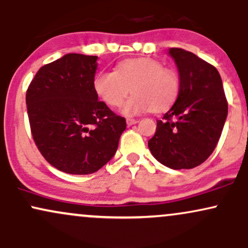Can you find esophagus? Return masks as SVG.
I'll return each mask as SVG.
<instances>
[{"label":"esophagus","instance_id":"esophagus-1","mask_svg":"<svg viewBox=\"0 0 248 248\" xmlns=\"http://www.w3.org/2000/svg\"><path fill=\"white\" fill-rule=\"evenodd\" d=\"M126 122H127V124H128V126H132V124H138V120H136V119L127 118V119H126Z\"/></svg>","mask_w":248,"mask_h":248}]
</instances>
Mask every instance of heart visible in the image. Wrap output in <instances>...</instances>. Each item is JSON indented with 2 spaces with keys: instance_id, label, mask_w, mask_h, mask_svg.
<instances>
[{
  "instance_id": "b5f03b06",
  "label": "heart",
  "mask_w": 248,
  "mask_h": 248,
  "mask_svg": "<svg viewBox=\"0 0 248 248\" xmlns=\"http://www.w3.org/2000/svg\"><path fill=\"white\" fill-rule=\"evenodd\" d=\"M93 87L96 95L110 107H118L127 98L122 112L127 115L153 109L162 112L176 101L181 80L175 70L164 67L152 58H132L119 62L115 71H102L95 76Z\"/></svg>"
}]
</instances>
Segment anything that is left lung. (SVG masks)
<instances>
[{"mask_svg": "<svg viewBox=\"0 0 248 248\" xmlns=\"http://www.w3.org/2000/svg\"><path fill=\"white\" fill-rule=\"evenodd\" d=\"M181 90L172 107L157 120L148 141L153 156L171 169H192L211 155L224 128L227 100L215 66L179 47H170Z\"/></svg>", "mask_w": 248, "mask_h": 248, "instance_id": "1", "label": "left lung"}]
</instances>
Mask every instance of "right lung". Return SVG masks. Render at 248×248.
<instances>
[{"instance_id": "1", "label": "right lung", "mask_w": 248, "mask_h": 248, "mask_svg": "<svg viewBox=\"0 0 248 248\" xmlns=\"http://www.w3.org/2000/svg\"><path fill=\"white\" fill-rule=\"evenodd\" d=\"M96 56L69 53L44 65L27 90L31 134L51 166L72 175L98 171L114 156L126 119L98 100Z\"/></svg>"}]
</instances>
